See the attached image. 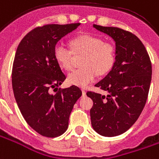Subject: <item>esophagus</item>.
<instances>
[{
    "label": "esophagus",
    "instance_id": "esophagus-1",
    "mask_svg": "<svg viewBox=\"0 0 159 159\" xmlns=\"http://www.w3.org/2000/svg\"><path fill=\"white\" fill-rule=\"evenodd\" d=\"M82 92H83V95H86V90H85L84 89H82Z\"/></svg>",
    "mask_w": 159,
    "mask_h": 159
}]
</instances>
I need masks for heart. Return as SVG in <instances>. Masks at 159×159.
Returning <instances> with one entry per match:
<instances>
[{
  "label": "heart",
  "mask_w": 159,
  "mask_h": 159,
  "mask_svg": "<svg viewBox=\"0 0 159 159\" xmlns=\"http://www.w3.org/2000/svg\"><path fill=\"white\" fill-rule=\"evenodd\" d=\"M71 50L64 45H55L53 56L57 64L66 70L72 67L73 53L84 54L82 68L72 70L68 82L79 87H86L95 79L97 74L105 75L110 71L117 57L116 46L110 42H103L102 38L92 34H81L70 40Z\"/></svg>",
  "instance_id": "heart-1"
}]
</instances>
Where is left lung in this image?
Instances as JSON below:
<instances>
[{
	"label": "left lung",
	"mask_w": 159,
	"mask_h": 159,
	"mask_svg": "<svg viewBox=\"0 0 159 159\" xmlns=\"http://www.w3.org/2000/svg\"><path fill=\"white\" fill-rule=\"evenodd\" d=\"M94 27L115 41L117 57L110 72L95 84L108 95L87 92L93 100L91 124L100 135L114 137L129 129L144 109L152 81V63L145 45L134 33L113 26Z\"/></svg>",
	"instance_id": "left-lung-1"
}]
</instances>
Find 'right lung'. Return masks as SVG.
<instances>
[{
    "mask_svg": "<svg viewBox=\"0 0 159 159\" xmlns=\"http://www.w3.org/2000/svg\"><path fill=\"white\" fill-rule=\"evenodd\" d=\"M80 23L38 26L18 45L12 70L14 97L23 117L42 136L58 137L67 130L74 104L82 95L72 85L57 89L66 76L53 56L55 45ZM57 91L55 95L51 90Z\"/></svg>",
    "mask_w": 159,
    "mask_h": 159,
    "instance_id": "right-lung-1",
    "label": "right lung"
}]
</instances>
